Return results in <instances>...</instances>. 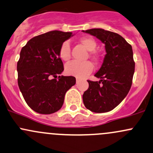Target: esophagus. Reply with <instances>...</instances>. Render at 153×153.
<instances>
[{"label":"esophagus","instance_id":"esophagus-1","mask_svg":"<svg viewBox=\"0 0 153 153\" xmlns=\"http://www.w3.org/2000/svg\"><path fill=\"white\" fill-rule=\"evenodd\" d=\"M80 81H81V80H80L79 78H76V83H79Z\"/></svg>","mask_w":153,"mask_h":153}]
</instances>
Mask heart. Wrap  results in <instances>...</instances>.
I'll return each instance as SVG.
<instances>
[{"label": "heart", "mask_w": 153, "mask_h": 153, "mask_svg": "<svg viewBox=\"0 0 153 153\" xmlns=\"http://www.w3.org/2000/svg\"><path fill=\"white\" fill-rule=\"evenodd\" d=\"M80 42L87 51H93L97 47V42L91 37H83L80 39ZM59 57L64 61H68L70 59V45L68 42L62 43L59 48ZM93 57H95L93 56ZM93 70V64L90 62H71L66 64L65 72L67 75L76 78H85L89 75Z\"/></svg>", "instance_id": "1"}]
</instances>
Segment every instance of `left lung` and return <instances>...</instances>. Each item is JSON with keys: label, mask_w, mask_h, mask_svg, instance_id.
<instances>
[{"label": "left lung", "mask_w": 153, "mask_h": 153, "mask_svg": "<svg viewBox=\"0 0 153 153\" xmlns=\"http://www.w3.org/2000/svg\"><path fill=\"white\" fill-rule=\"evenodd\" d=\"M83 32L99 39L106 51L102 66L94 75L100 80L87 81L89 88L83 94V104L95 113L110 111L131 89L135 71L132 47L123 36L109 30L92 28Z\"/></svg>", "instance_id": "1"}]
</instances>
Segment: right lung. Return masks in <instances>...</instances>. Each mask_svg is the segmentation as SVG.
I'll use <instances>...</instances> for the list:
<instances>
[{
    "label": "right lung",
    "instance_id": "right-lung-1",
    "mask_svg": "<svg viewBox=\"0 0 153 153\" xmlns=\"http://www.w3.org/2000/svg\"><path fill=\"white\" fill-rule=\"evenodd\" d=\"M72 32L52 30L30 39L22 48L17 62L18 86L25 102L42 114L59 111L67 90L75 84L73 76H60L64 65L59 48Z\"/></svg>",
    "mask_w": 153,
    "mask_h": 153
}]
</instances>
